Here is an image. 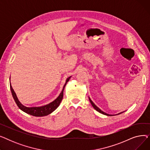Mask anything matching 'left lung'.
Returning a JSON list of instances; mask_svg holds the SVG:
<instances>
[{
	"mask_svg": "<svg viewBox=\"0 0 150 150\" xmlns=\"http://www.w3.org/2000/svg\"><path fill=\"white\" fill-rule=\"evenodd\" d=\"M89 101H90V102H91V105H92V106H93V108L95 109L96 111H97L98 112H99L100 113H101V114H104V115H108V116H112V115H111V114H106V113H105V112H103V111H102L100 109V108H98L95 104H94L93 103V101L91 100V98H89ZM121 113H122V112H120V113H119V114H121ZM118 114H117V115H118Z\"/></svg>",
	"mask_w": 150,
	"mask_h": 150,
	"instance_id": "8db88e82",
	"label": "left lung"
}]
</instances>
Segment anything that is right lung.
<instances>
[{"label": "right lung", "instance_id": "add662e5", "mask_svg": "<svg viewBox=\"0 0 150 150\" xmlns=\"http://www.w3.org/2000/svg\"><path fill=\"white\" fill-rule=\"evenodd\" d=\"M71 76L67 78L66 83L63 87L62 91L60 93L59 96L55 99L53 101L51 102L49 104L46 105L44 106H42L40 107H27L23 106L21 102L19 101L16 94L15 92L14 91L13 88L11 87V85L10 84V89L11 91V93L13 97L16 102V103L18 105L19 108L21 109L22 111L25 112L27 114H28L31 115L35 116V117H43L46 116L51 114L52 112H53L55 109H56L59 105L61 101L62 100L63 98V92H64V89L65 88V86L66 85V83L69 81Z\"/></svg>", "mask_w": 150, "mask_h": 150}]
</instances>
